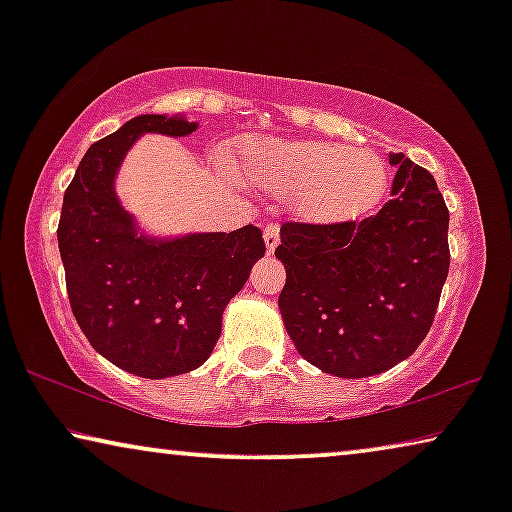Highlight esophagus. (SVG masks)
I'll use <instances>...</instances> for the list:
<instances>
[{"instance_id": "1", "label": "esophagus", "mask_w": 512, "mask_h": 512, "mask_svg": "<svg viewBox=\"0 0 512 512\" xmlns=\"http://www.w3.org/2000/svg\"><path fill=\"white\" fill-rule=\"evenodd\" d=\"M263 240H265V249H268V254H272L279 244V223H268V226L263 228Z\"/></svg>"}]
</instances>
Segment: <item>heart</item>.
Wrapping results in <instances>:
<instances>
[{"instance_id": "heart-1", "label": "heart", "mask_w": 512, "mask_h": 512, "mask_svg": "<svg viewBox=\"0 0 512 512\" xmlns=\"http://www.w3.org/2000/svg\"><path fill=\"white\" fill-rule=\"evenodd\" d=\"M233 167L249 184L289 193L293 214L312 223L354 219L387 188L380 158L331 142H247Z\"/></svg>"}]
</instances>
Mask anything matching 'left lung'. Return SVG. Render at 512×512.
<instances>
[{
  "instance_id": "obj_1",
  "label": "left lung",
  "mask_w": 512,
  "mask_h": 512,
  "mask_svg": "<svg viewBox=\"0 0 512 512\" xmlns=\"http://www.w3.org/2000/svg\"><path fill=\"white\" fill-rule=\"evenodd\" d=\"M391 198L363 221L284 223L275 256L298 354L335 377H370L415 352L436 317L450 270L447 212L436 179L403 153Z\"/></svg>"
}]
</instances>
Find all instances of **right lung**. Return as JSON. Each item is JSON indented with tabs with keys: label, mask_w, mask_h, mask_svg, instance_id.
<instances>
[{
	"label": "right lung",
	"mask_w": 512,
	"mask_h": 512,
	"mask_svg": "<svg viewBox=\"0 0 512 512\" xmlns=\"http://www.w3.org/2000/svg\"><path fill=\"white\" fill-rule=\"evenodd\" d=\"M195 130L184 116L132 118L90 146L62 200L58 247L74 317L95 352L146 380L209 359L223 310L265 254L256 226L163 240L139 233L118 202L114 179L137 137Z\"/></svg>",
	"instance_id": "right-lung-1"
}]
</instances>
